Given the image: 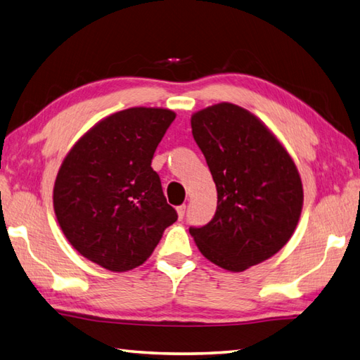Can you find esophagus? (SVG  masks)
I'll use <instances>...</instances> for the list:
<instances>
[{"mask_svg":"<svg viewBox=\"0 0 360 360\" xmlns=\"http://www.w3.org/2000/svg\"><path fill=\"white\" fill-rule=\"evenodd\" d=\"M185 212H186V205H180V207H177V214H179V219H183V217H185Z\"/></svg>","mask_w":360,"mask_h":360,"instance_id":"34e87169","label":"esophagus"}]
</instances>
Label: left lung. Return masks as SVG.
I'll return each instance as SVG.
<instances>
[{"label":"left lung","mask_w":360,"mask_h":360,"mask_svg":"<svg viewBox=\"0 0 360 360\" xmlns=\"http://www.w3.org/2000/svg\"><path fill=\"white\" fill-rule=\"evenodd\" d=\"M193 136L217 189V210L189 233L200 253L230 272L272 258L297 229L303 185L289 152L258 116L230 102L191 116Z\"/></svg>","instance_id":"obj_1"}]
</instances>
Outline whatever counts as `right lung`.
I'll return each instance as SVG.
<instances>
[{
  "label": "right lung",
  "instance_id": "right-lung-1",
  "mask_svg": "<svg viewBox=\"0 0 360 360\" xmlns=\"http://www.w3.org/2000/svg\"><path fill=\"white\" fill-rule=\"evenodd\" d=\"M174 120L167 108L116 112L94 124L65 157L54 183V211L84 258L127 272L149 258L177 221L150 166Z\"/></svg>",
  "mask_w": 360,
  "mask_h": 360
}]
</instances>
